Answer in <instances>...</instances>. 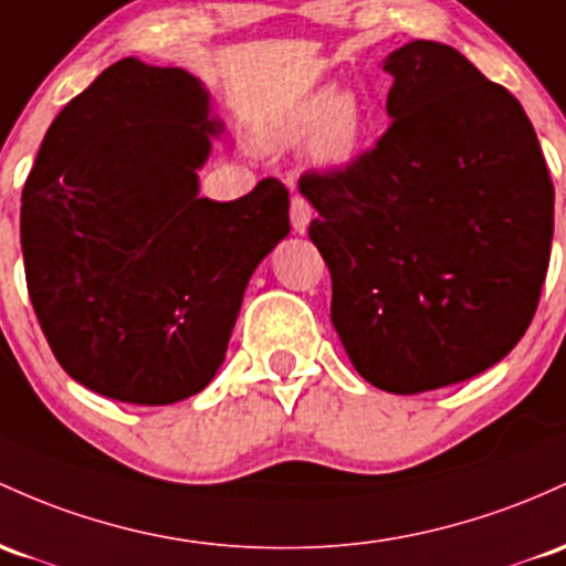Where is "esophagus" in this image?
<instances>
[{
  "label": "esophagus",
  "instance_id": "esophagus-1",
  "mask_svg": "<svg viewBox=\"0 0 566 566\" xmlns=\"http://www.w3.org/2000/svg\"><path fill=\"white\" fill-rule=\"evenodd\" d=\"M290 222H293L295 233H306L308 222H312V207L303 196L293 198V207H290Z\"/></svg>",
  "mask_w": 566,
  "mask_h": 566
}]
</instances>
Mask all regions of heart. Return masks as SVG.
Returning <instances> with one entry per match:
<instances>
[{
  "instance_id": "1",
  "label": "heart",
  "mask_w": 566,
  "mask_h": 566,
  "mask_svg": "<svg viewBox=\"0 0 566 566\" xmlns=\"http://www.w3.org/2000/svg\"><path fill=\"white\" fill-rule=\"evenodd\" d=\"M370 115L357 93L322 85L290 104L276 120L265 128V150L293 147L308 133V160L325 174H344L363 155L368 139Z\"/></svg>"
}]
</instances>
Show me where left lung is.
<instances>
[{
  "instance_id": "8db88e82",
  "label": "left lung",
  "mask_w": 566,
  "mask_h": 566,
  "mask_svg": "<svg viewBox=\"0 0 566 566\" xmlns=\"http://www.w3.org/2000/svg\"><path fill=\"white\" fill-rule=\"evenodd\" d=\"M381 70L392 126L344 174L301 177V192L354 370L416 395L483 374L526 333L554 185L524 107L454 48L413 40Z\"/></svg>"
}]
</instances>
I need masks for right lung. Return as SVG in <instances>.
I'll use <instances>...</instances> for the list:
<instances>
[{
	"instance_id": "obj_1",
	"label": "right lung",
	"mask_w": 566,
	"mask_h": 566,
	"mask_svg": "<svg viewBox=\"0 0 566 566\" xmlns=\"http://www.w3.org/2000/svg\"><path fill=\"white\" fill-rule=\"evenodd\" d=\"M222 128L201 80L123 59L42 139L21 196L29 297L61 368L96 395L201 392L254 269L290 233L276 179L228 203L198 196Z\"/></svg>"
}]
</instances>
